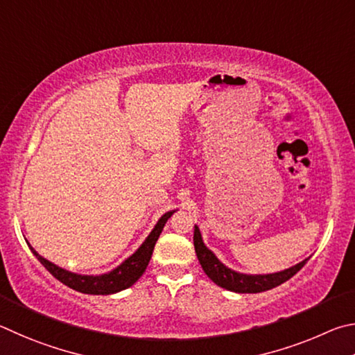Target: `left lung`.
<instances>
[{
    "instance_id": "left-lung-1",
    "label": "left lung",
    "mask_w": 355,
    "mask_h": 355,
    "mask_svg": "<svg viewBox=\"0 0 355 355\" xmlns=\"http://www.w3.org/2000/svg\"><path fill=\"white\" fill-rule=\"evenodd\" d=\"M193 245L198 260H200L204 272H206L216 285H220V287L226 290L237 291V293H260V291L275 288L277 285L287 282L290 277H293L296 272L307 263V260H304V262L291 266V268L285 271L275 272V275L248 276L226 268V266L215 257V254L207 250V246L204 245L201 231L198 226H195Z\"/></svg>"
}]
</instances>
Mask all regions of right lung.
I'll return each mask as SVG.
<instances>
[{"label": "right lung", "mask_w": 355, "mask_h": 355, "mask_svg": "<svg viewBox=\"0 0 355 355\" xmlns=\"http://www.w3.org/2000/svg\"><path fill=\"white\" fill-rule=\"evenodd\" d=\"M174 214L173 212H166L162 218L159 220L157 225L153 229V232L149 234V237L145 240L139 250H137L135 254H132L126 262L121 263L118 268L114 271H110L109 275L104 276H79L74 275V272L65 271L55 266L54 263L48 262L46 259L40 257L33 248L31 251L34 252V256L40 260V263L45 266V268L51 272V275L60 281L62 284H65L67 287H70L76 291H80V293H87V295H110V293H116V291H121L124 288H129L130 285H134L137 281H139L140 276L145 272L146 266L149 263V259L153 256L155 241H157L159 235L164 229L166 220Z\"/></svg>", "instance_id": "obj_1"}]
</instances>
